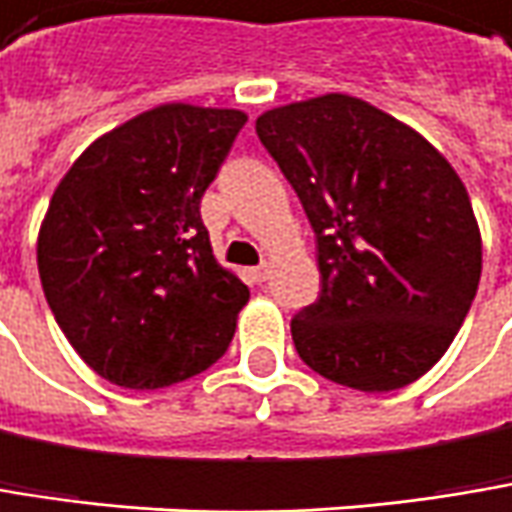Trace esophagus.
Wrapping results in <instances>:
<instances>
[{
    "label": "esophagus",
    "instance_id": "1",
    "mask_svg": "<svg viewBox=\"0 0 512 512\" xmlns=\"http://www.w3.org/2000/svg\"><path fill=\"white\" fill-rule=\"evenodd\" d=\"M268 271H271V265H268V262H262V265L250 268V279H253V282H265V279H268Z\"/></svg>",
    "mask_w": 512,
    "mask_h": 512
}]
</instances>
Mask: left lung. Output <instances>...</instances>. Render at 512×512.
<instances>
[{
    "instance_id": "left-lung-1",
    "label": "left lung",
    "mask_w": 512,
    "mask_h": 512,
    "mask_svg": "<svg viewBox=\"0 0 512 512\" xmlns=\"http://www.w3.org/2000/svg\"><path fill=\"white\" fill-rule=\"evenodd\" d=\"M256 133L317 238L320 294L291 320L300 358L364 393L417 382L455 341L481 279L455 168L417 130L341 92L268 110Z\"/></svg>"
}]
</instances>
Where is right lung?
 I'll use <instances>...</instances> for the list:
<instances>
[{
  "label": "right lung",
  "mask_w": 512,
  "mask_h": 512,
  "mask_svg": "<svg viewBox=\"0 0 512 512\" xmlns=\"http://www.w3.org/2000/svg\"><path fill=\"white\" fill-rule=\"evenodd\" d=\"M244 122L163 104L95 139L60 180L37 268L57 326L101 379L157 390L230 347L250 291L215 262L201 198Z\"/></svg>",
  "instance_id": "obj_1"
}]
</instances>
